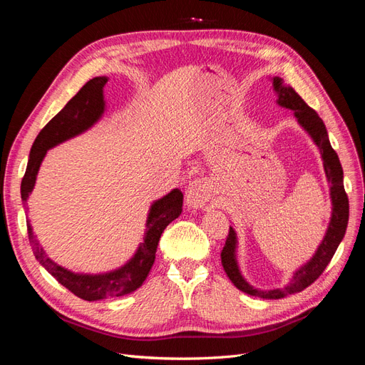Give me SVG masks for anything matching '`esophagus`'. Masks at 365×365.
I'll return each mask as SVG.
<instances>
[{
    "label": "esophagus",
    "mask_w": 365,
    "mask_h": 365,
    "mask_svg": "<svg viewBox=\"0 0 365 365\" xmlns=\"http://www.w3.org/2000/svg\"><path fill=\"white\" fill-rule=\"evenodd\" d=\"M213 185L210 184L208 180L200 178L192 181L185 189L184 202L189 208H202L205 202L212 197Z\"/></svg>",
    "instance_id": "esophagus-1"
}]
</instances>
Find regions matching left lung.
Wrapping results in <instances>:
<instances>
[{
	"mask_svg": "<svg viewBox=\"0 0 365 365\" xmlns=\"http://www.w3.org/2000/svg\"><path fill=\"white\" fill-rule=\"evenodd\" d=\"M272 90L277 96V103L282 108L291 109L297 123L311 137L314 145L318 148L319 155L323 160V168L326 173V180L329 182L330 192V202H332V215H330L329 225L326 235L318 245L314 256L309 259L302 267H298L294 272L289 283L283 288H272V289H259L250 284L244 275L240 272L239 262H237V233L233 227H230V233L225 242V247L220 252L222 259V267L228 275V279L233 282L237 289L248 295L268 298V300H275V298H283L289 294L300 292L306 289L309 284H312L322 272L326 269L329 262L332 260L334 254L341 244L342 237L346 235V228L349 222V200L344 190V173L336 152L332 149V145L329 141L327 129L323 123V120L312 108H309L303 98L298 96L294 88L286 85L282 77H271Z\"/></svg>",
	"mask_w": 365,
	"mask_h": 365,
	"instance_id": "1",
	"label": "left lung"
}]
</instances>
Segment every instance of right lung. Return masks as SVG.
<instances>
[{"label": "right lung", "mask_w": 365, "mask_h": 365, "mask_svg": "<svg viewBox=\"0 0 365 365\" xmlns=\"http://www.w3.org/2000/svg\"><path fill=\"white\" fill-rule=\"evenodd\" d=\"M108 81L106 76H98L86 82L81 88V91L63 106L62 111L54 115L46 128L39 132L30 149L26 175L23 182H21V200H23L24 207L30 193L35 189L36 176L47 152L63 141L83 134L103 118L106 111L103 88ZM181 212L182 193L180 189H173L170 193L153 201L146 219L145 237L137 247L134 256L121 267L98 274L74 272L61 267L59 263L47 256V252L35 239L29 219L27 231L33 254L42 267L62 286L74 295L81 297L82 300L97 302L108 297L126 295L140 288L143 282L146 280L153 262H155L157 247L164 228L178 217Z\"/></svg>", "instance_id": "add662e5"}]
</instances>
